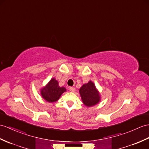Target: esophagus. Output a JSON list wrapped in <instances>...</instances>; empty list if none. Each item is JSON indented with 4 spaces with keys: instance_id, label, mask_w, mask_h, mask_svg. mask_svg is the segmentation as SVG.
<instances>
[{
    "instance_id": "1",
    "label": "esophagus",
    "mask_w": 149,
    "mask_h": 149,
    "mask_svg": "<svg viewBox=\"0 0 149 149\" xmlns=\"http://www.w3.org/2000/svg\"><path fill=\"white\" fill-rule=\"evenodd\" d=\"M70 91L71 92H75V88L74 87H70Z\"/></svg>"
}]
</instances>
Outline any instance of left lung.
I'll return each mask as SVG.
<instances>
[{
  "label": "left lung",
  "instance_id": "left-lung-1",
  "mask_svg": "<svg viewBox=\"0 0 149 149\" xmlns=\"http://www.w3.org/2000/svg\"><path fill=\"white\" fill-rule=\"evenodd\" d=\"M79 93L83 104L88 107L93 106L100 101L99 93L94 83L91 81L81 87L79 89Z\"/></svg>",
  "mask_w": 149,
  "mask_h": 149
}]
</instances>
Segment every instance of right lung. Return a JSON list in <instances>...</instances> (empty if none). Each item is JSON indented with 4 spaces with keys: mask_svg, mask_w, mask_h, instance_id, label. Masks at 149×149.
<instances>
[{
    "mask_svg": "<svg viewBox=\"0 0 149 149\" xmlns=\"http://www.w3.org/2000/svg\"><path fill=\"white\" fill-rule=\"evenodd\" d=\"M66 90L64 87L59 86L56 79L52 78L46 86L41 90V95L47 102H54L59 99L62 93L66 92Z\"/></svg>",
    "mask_w": 149,
    "mask_h": 149,
    "instance_id": "obj_1",
    "label": "right lung"
}]
</instances>
